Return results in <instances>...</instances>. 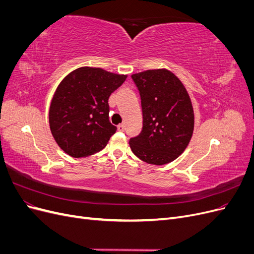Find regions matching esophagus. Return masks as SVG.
Segmentation results:
<instances>
[{"instance_id":"esophagus-1","label":"esophagus","mask_w":254,"mask_h":254,"mask_svg":"<svg viewBox=\"0 0 254 254\" xmlns=\"http://www.w3.org/2000/svg\"><path fill=\"white\" fill-rule=\"evenodd\" d=\"M118 130H119L120 132H123V131H124V130H125V125H124V124L119 125V126H118Z\"/></svg>"}]
</instances>
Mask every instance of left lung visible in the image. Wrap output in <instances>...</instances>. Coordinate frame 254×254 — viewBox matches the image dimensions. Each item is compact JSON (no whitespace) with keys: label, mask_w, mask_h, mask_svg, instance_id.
<instances>
[{"label":"left lung","mask_w":254,"mask_h":254,"mask_svg":"<svg viewBox=\"0 0 254 254\" xmlns=\"http://www.w3.org/2000/svg\"><path fill=\"white\" fill-rule=\"evenodd\" d=\"M131 78L141 96L143 127L139 135L130 137V148L146 163H170L187 148L193 134L194 111L188 92L164 68L133 74Z\"/></svg>","instance_id":"obj_1"}]
</instances>
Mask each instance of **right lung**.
<instances>
[{
  "label": "right lung",
  "instance_id": "obj_1",
  "mask_svg": "<svg viewBox=\"0 0 254 254\" xmlns=\"http://www.w3.org/2000/svg\"><path fill=\"white\" fill-rule=\"evenodd\" d=\"M127 78L99 67H80L60 82L50 107V128L59 147L73 158L102 150L117 131L108 99Z\"/></svg>",
  "mask_w": 254,
  "mask_h": 254
}]
</instances>
